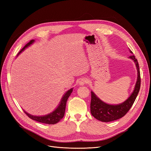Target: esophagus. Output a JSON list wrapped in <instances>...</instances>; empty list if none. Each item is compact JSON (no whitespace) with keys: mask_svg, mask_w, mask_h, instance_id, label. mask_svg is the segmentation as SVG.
<instances>
[{"mask_svg":"<svg viewBox=\"0 0 151 151\" xmlns=\"http://www.w3.org/2000/svg\"><path fill=\"white\" fill-rule=\"evenodd\" d=\"M88 83V79L85 78V77H83V78H82V79L79 81V84L80 86H84V84H87Z\"/></svg>","mask_w":151,"mask_h":151,"instance_id":"34e87169","label":"esophagus"}]
</instances>
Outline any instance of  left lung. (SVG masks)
<instances>
[{"instance_id":"obj_1","label":"left lung","mask_w":151,"mask_h":151,"mask_svg":"<svg viewBox=\"0 0 151 151\" xmlns=\"http://www.w3.org/2000/svg\"><path fill=\"white\" fill-rule=\"evenodd\" d=\"M129 52L133 54L130 50H129ZM129 58L132 59L135 63L137 70V79L133 92L125 101L117 104H108L100 99L93 91H91V113L95 118L99 121L109 122L122 118L129 111L137 96L140 88V74L139 63L134 55H131Z\"/></svg>"}]
</instances>
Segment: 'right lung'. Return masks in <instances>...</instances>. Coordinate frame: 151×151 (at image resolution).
Masks as SVG:
<instances>
[{
	"instance_id": "right-lung-1",
	"label": "right lung",
	"mask_w": 151,
	"mask_h": 151,
	"mask_svg": "<svg viewBox=\"0 0 151 151\" xmlns=\"http://www.w3.org/2000/svg\"><path fill=\"white\" fill-rule=\"evenodd\" d=\"M34 42H35V40H31L28 43H27L25 46L22 48V50L19 52V53L17 54V55H19L22 52H23L26 48L29 47L30 45L33 44ZM72 91H73V88H71L69 90H68L67 92L63 94L60 103H59V104L55 108V109L53 110L52 112L47 114V115H42V116H35V115H31V114L27 113L24 110V111L26 115L28 116V117H29L32 120L40 122V123H46V124H49V125L55 124V123H58L63 117V116H64L67 101L68 97L70 96V95L72 93Z\"/></svg>"
}]
</instances>
